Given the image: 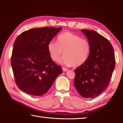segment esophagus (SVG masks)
I'll use <instances>...</instances> for the list:
<instances>
[{
    "instance_id": "esophagus-1",
    "label": "esophagus",
    "mask_w": 123,
    "mask_h": 123,
    "mask_svg": "<svg viewBox=\"0 0 123 123\" xmlns=\"http://www.w3.org/2000/svg\"><path fill=\"white\" fill-rule=\"evenodd\" d=\"M62 69H63V71H64V72H67V71H68V69H67V68H64V67H63L62 68Z\"/></svg>"
}]
</instances>
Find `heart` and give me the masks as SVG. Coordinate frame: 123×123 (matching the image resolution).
I'll list each match as a JSON object with an SVG mask.
<instances>
[{"mask_svg": "<svg viewBox=\"0 0 123 123\" xmlns=\"http://www.w3.org/2000/svg\"><path fill=\"white\" fill-rule=\"evenodd\" d=\"M48 48L54 61L59 62L63 52L62 63L76 67L86 63L90 55L91 46L87 39L73 33L64 32L58 36L57 43L50 42Z\"/></svg>", "mask_w": 123, "mask_h": 123, "instance_id": "heart-1", "label": "heart"}]
</instances>
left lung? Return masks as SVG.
I'll use <instances>...</instances> for the list:
<instances>
[{
	"label": "left lung",
	"instance_id": "8db88e82",
	"mask_svg": "<svg viewBox=\"0 0 123 123\" xmlns=\"http://www.w3.org/2000/svg\"><path fill=\"white\" fill-rule=\"evenodd\" d=\"M91 46L88 59L74 70V85L82 97L98 96L109 86L115 68V56L111 43L93 30L82 29Z\"/></svg>",
	"mask_w": 123,
	"mask_h": 123
}]
</instances>
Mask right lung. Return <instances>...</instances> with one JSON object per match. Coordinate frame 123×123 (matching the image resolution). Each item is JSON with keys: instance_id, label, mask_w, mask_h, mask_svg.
<instances>
[{"instance_id": "add662e5", "label": "right lung", "mask_w": 123, "mask_h": 123, "mask_svg": "<svg viewBox=\"0 0 123 123\" xmlns=\"http://www.w3.org/2000/svg\"><path fill=\"white\" fill-rule=\"evenodd\" d=\"M61 29L34 28L17 37L11 63L15 82L20 90L40 96L47 92L62 73L61 67L53 62L48 48L49 43Z\"/></svg>"}]
</instances>
